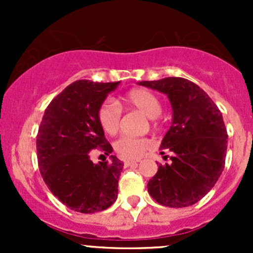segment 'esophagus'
<instances>
[{
	"mask_svg": "<svg viewBox=\"0 0 253 253\" xmlns=\"http://www.w3.org/2000/svg\"><path fill=\"white\" fill-rule=\"evenodd\" d=\"M138 162H139L138 159H125L124 160V165H125V167H131V165L137 164Z\"/></svg>",
	"mask_w": 253,
	"mask_h": 253,
	"instance_id": "esophagus-1",
	"label": "esophagus"
}]
</instances>
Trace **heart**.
Returning a JSON list of instances; mask_svg holds the SVG:
<instances>
[{"mask_svg":"<svg viewBox=\"0 0 253 253\" xmlns=\"http://www.w3.org/2000/svg\"><path fill=\"white\" fill-rule=\"evenodd\" d=\"M121 109H137L149 117L150 126L153 128L159 127L158 116L162 114V103L152 91L147 89H132L125 94L117 105L110 100L100 104L96 111V120L99 126L105 133L114 136L117 133L121 122ZM150 141L145 137L122 136L115 142V152L125 159L138 158L145 150L149 149Z\"/></svg>","mask_w":253,"mask_h":253,"instance_id":"b5f03b06","label":"heart"}]
</instances>
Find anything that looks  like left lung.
<instances>
[{
    "label": "left lung",
    "instance_id": "1",
    "mask_svg": "<svg viewBox=\"0 0 253 253\" xmlns=\"http://www.w3.org/2000/svg\"><path fill=\"white\" fill-rule=\"evenodd\" d=\"M139 84L167 94L174 112L160 145L172 152L171 162L159 164L148 182V192L165 207L195 205L213 188L225 165L228 133L221 112L188 79L168 77Z\"/></svg>",
    "mask_w": 253,
    "mask_h": 253
}]
</instances>
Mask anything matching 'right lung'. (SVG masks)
<instances>
[{"label": "right lung", "mask_w": 253, "mask_h": 253, "mask_svg": "<svg viewBox=\"0 0 253 253\" xmlns=\"http://www.w3.org/2000/svg\"><path fill=\"white\" fill-rule=\"evenodd\" d=\"M119 83L73 82L51 100L38 131L40 174L52 195L79 213L101 211L117 198L124 163L111 155L110 162L94 164L89 154L96 148L112 152L96 111Z\"/></svg>", "instance_id": "obj_1"}]
</instances>
